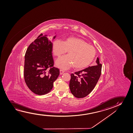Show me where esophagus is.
Listing matches in <instances>:
<instances>
[{
  "label": "esophagus",
  "instance_id": "1",
  "mask_svg": "<svg viewBox=\"0 0 133 133\" xmlns=\"http://www.w3.org/2000/svg\"><path fill=\"white\" fill-rule=\"evenodd\" d=\"M64 73V70H63L62 69H60V75H62L63 73Z\"/></svg>",
  "mask_w": 133,
  "mask_h": 133
}]
</instances>
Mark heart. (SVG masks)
Segmentation results:
<instances>
[{
    "label": "heart",
    "instance_id": "b5f03b06",
    "mask_svg": "<svg viewBox=\"0 0 133 133\" xmlns=\"http://www.w3.org/2000/svg\"><path fill=\"white\" fill-rule=\"evenodd\" d=\"M52 50L55 56L59 57L68 51V55L58 58L57 66L66 69L73 65L76 69H82L89 65L95 58L96 50L93 46L81 38L70 37L63 42L55 40L52 44Z\"/></svg>",
    "mask_w": 133,
    "mask_h": 133
}]
</instances>
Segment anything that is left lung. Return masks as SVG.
Wrapping results in <instances>:
<instances>
[{
    "label": "left lung",
    "instance_id": "left-lung-1",
    "mask_svg": "<svg viewBox=\"0 0 133 133\" xmlns=\"http://www.w3.org/2000/svg\"><path fill=\"white\" fill-rule=\"evenodd\" d=\"M96 64L95 65L71 74L69 88L71 93L76 98L87 96L95 88L101 74L102 64H100L98 58Z\"/></svg>",
    "mask_w": 133,
    "mask_h": 133
}]
</instances>
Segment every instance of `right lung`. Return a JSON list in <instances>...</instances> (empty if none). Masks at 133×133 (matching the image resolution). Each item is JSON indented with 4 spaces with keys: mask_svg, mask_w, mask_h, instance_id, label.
Here are the masks:
<instances>
[{
    "mask_svg": "<svg viewBox=\"0 0 133 133\" xmlns=\"http://www.w3.org/2000/svg\"><path fill=\"white\" fill-rule=\"evenodd\" d=\"M46 36L38 35L28 48L24 56L26 84L33 93L39 95L51 91L59 75V69L54 66L52 43Z\"/></svg>",
    "mask_w": 133,
    "mask_h": 133,
    "instance_id": "right-lung-1",
    "label": "right lung"
}]
</instances>
